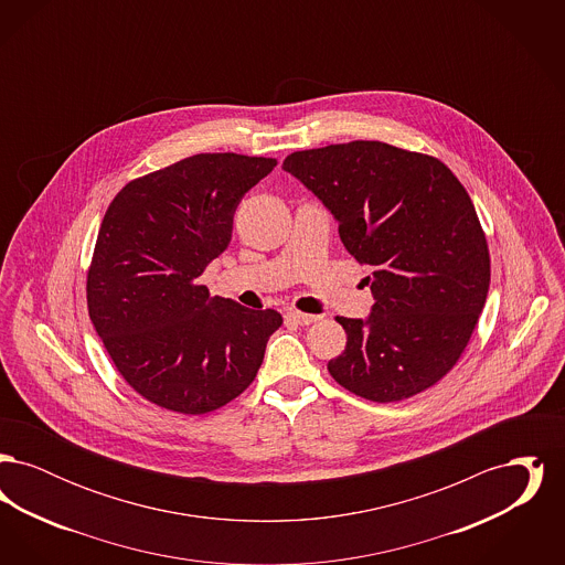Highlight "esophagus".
Wrapping results in <instances>:
<instances>
[{"mask_svg": "<svg viewBox=\"0 0 565 565\" xmlns=\"http://www.w3.org/2000/svg\"><path fill=\"white\" fill-rule=\"evenodd\" d=\"M286 318L290 320V322L300 323V326H309V323L318 322L320 320V316H309V313H300V311H288L286 313Z\"/></svg>", "mask_w": 565, "mask_h": 565, "instance_id": "1", "label": "esophagus"}]
</instances>
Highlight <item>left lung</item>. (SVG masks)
Here are the masks:
<instances>
[{
  "mask_svg": "<svg viewBox=\"0 0 565 565\" xmlns=\"http://www.w3.org/2000/svg\"><path fill=\"white\" fill-rule=\"evenodd\" d=\"M284 169L330 210L348 252L371 269L373 313L337 318L348 345L328 373L373 403L436 385L466 350L491 279L483 226L454 171L362 139L292 152Z\"/></svg>",
  "mask_w": 565,
  "mask_h": 565,
  "instance_id": "8db88e82",
  "label": "left lung"
}]
</instances>
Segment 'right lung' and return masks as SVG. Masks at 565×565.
<instances>
[{"label": "right lung", "instance_id": "right-lung-1", "mask_svg": "<svg viewBox=\"0 0 565 565\" xmlns=\"http://www.w3.org/2000/svg\"><path fill=\"white\" fill-rule=\"evenodd\" d=\"M275 159L205 152L135 178L109 203L86 305L116 371L148 403L203 415L258 373L275 309L254 311L199 281L231 243L243 194Z\"/></svg>", "mask_w": 565, "mask_h": 565}]
</instances>
